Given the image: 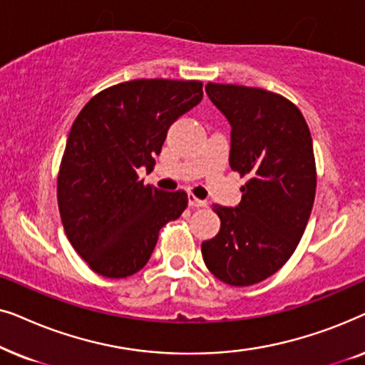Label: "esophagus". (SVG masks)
<instances>
[{
	"instance_id": "obj_1",
	"label": "esophagus",
	"mask_w": 365,
	"mask_h": 365,
	"mask_svg": "<svg viewBox=\"0 0 365 365\" xmlns=\"http://www.w3.org/2000/svg\"><path fill=\"white\" fill-rule=\"evenodd\" d=\"M187 201H189V206H191V207H204L207 204L206 201H202V199L194 196V194H189Z\"/></svg>"
}]
</instances>
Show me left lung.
<instances>
[{"mask_svg":"<svg viewBox=\"0 0 365 365\" xmlns=\"http://www.w3.org/2000/svg\"><path fill=\"white\" fill-rule=\"evenodd\" d=\"M206 93L231 124L232 171L249 176L236 207L214 204L216 237L201 244L206 267L229 286H252L296 251L316 197V161L306 119L281 94L207 83Z\"/></svg>","mask_w":365,"mask_h":365,"instance_id":"8db88e82","label":"left lung"}]
</instances>
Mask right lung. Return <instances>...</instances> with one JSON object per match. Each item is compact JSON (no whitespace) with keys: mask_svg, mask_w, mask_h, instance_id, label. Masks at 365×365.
I'll return each instance as SVG.
<instances>
[{"mask_svg":"<svg viewBox=\"0 0 365 365\" xmlns=\"http://www.w3.org/2000/svg\"><path fill=\"white\" fill-rule=\"evenodd\" d=\"M201 99V81L134 79L98 93L74 119L58 206L69 242L94 272L141 271L161 227L186 209V192L144 184L138 169H153L168 129Z\"/></svg>","mask_w":365,"mask_h":365,"instance_id":"obj_1","label":"right lung"}]
</instances>
